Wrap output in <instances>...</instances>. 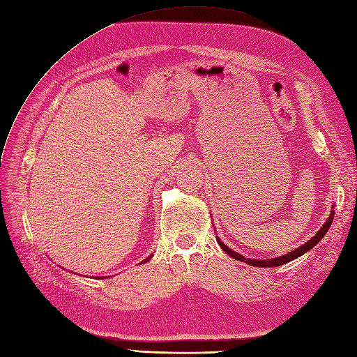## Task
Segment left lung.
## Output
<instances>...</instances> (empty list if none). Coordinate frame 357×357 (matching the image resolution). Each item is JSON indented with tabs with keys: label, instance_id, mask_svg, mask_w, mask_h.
Instances as JSON below:
<instances>
[{
	"label": "left lung",
	"instance_id": "left-lung-1",
	"mask_svg": "<svg viewBox=\"0 0 357 357\" xmlns=\"http://www.w3.org/2000/svg\"><path fill=\"white\" fill-rule=\"evenodd\" d=\"M333 215H335V211L332 210L329 219L326 220L324 225L321 227V229H320L319 233H317L311 240H307V242H306L305 245H302L301 248H297V249L291 250V252H288V254H285V255H282V257H276V258H271V259H252V258H245L243 255H240V254L234 252L233 249H229L225 243H222V240L218 238V237H216V238H218L219 246L222 248L231 258H236V259H238V261H245L246 264L255 266V267H278V266H282V264L290 263L291 259H296V258H298L301 255H303L305 252H307V250L312 249L317 243H319L320 240L324 237V234L327 233V229L331 228V225H332V222H333Z\"/></svg>",
	"mask_w": 357,
	"mask_h": 357
}]
</instances>
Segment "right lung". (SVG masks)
<instances>
[{
	"label": "right lung",
	"instance_id": "add662e5",
	"mask_svg": "<svg viewBox=\"0 0 357 357\" xmlns=\"http://www.w3.org/2000/svg\"><path fill=\"white\" fill-rule=\"evenodd\" d=\"M149 258H151V257H149ZM149 258H146V259H144V263H146V261H149ZM102 278V276H100Z\"/></svg>",
	"mask_w": 357,
	"mask_h": 357
}]
</instances>
